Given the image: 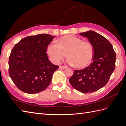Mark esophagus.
<instances>
[{"label":"esophagus","instance_id":"1","mask_svg":"<svg viewBox=\"0 0 126 126\" xmlns=\"http://www.w3.org/2000/svg\"><path fill=\"white\" fill-rule=\"evenodd\" d=\"M66 67H67L66 66H64V65H60V69H65V68H66Z\"/></svg>","mask_w":126,"mask_h":126}]
</instances>
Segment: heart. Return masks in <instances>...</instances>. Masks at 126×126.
Wrapping results in <instances>:
<instances>
[{
	"instance_id": "heart-1",
	"label": "heart",
	"mask_w": 126,
	"mask_h": 126,
	"mask_svg": "<svg viewBox=\"0 0 126 126\" xmlns=\"http://www.w3.org/2000/svg\"><path fill=\"white\" fill-rule=\"evenodd\" d=\"M57 43L48 45L46 53L53 62L59 64L66 56L71 65L84 69L91 64L94 57L92 44L73 35H64L57 39Z\"/></svg>"
}]
</instances>
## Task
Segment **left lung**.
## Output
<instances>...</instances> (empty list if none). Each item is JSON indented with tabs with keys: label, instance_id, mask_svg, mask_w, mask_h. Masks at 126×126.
Segmentation results:
<instances>
[{
	"label": "left lung",
	"instance_id": "1",
	"mask_svg": "<svg viewBox=\"0 0 126 126\" xmlns=\"http://www.w3.org/2000/svg\"><path fill=\"white\" fill-rule=\"evenodd\" d=\"M80 35L88 38L94 49L93 62L82 70H75L70 84L83 93H92L105 86L115 67L116 55L112 44L97 32L88 31Z\"/></svg>",
	"mask_w": 126,
	"mask_h": 126
}]
</instances>
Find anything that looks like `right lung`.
<instances>
[{
    "instance_id": "right-lung-1",
    "label": "right lung",
    "mask_w": 126,
    "mask_h": 126,
    "mask_svg": "<svg viewBox=\"0 0 126 126\" xmlns=\"http://www.w3.org/2000/svg\"><path fill=\"white\" fill-rule=\"evenodd\" d=\"M54 36L48 34L22 39L9 56V75L17 87L28 94H36L49 85L54 72L59 66L48 60L46 49Z\"/></svg>"
}]
</instances>
